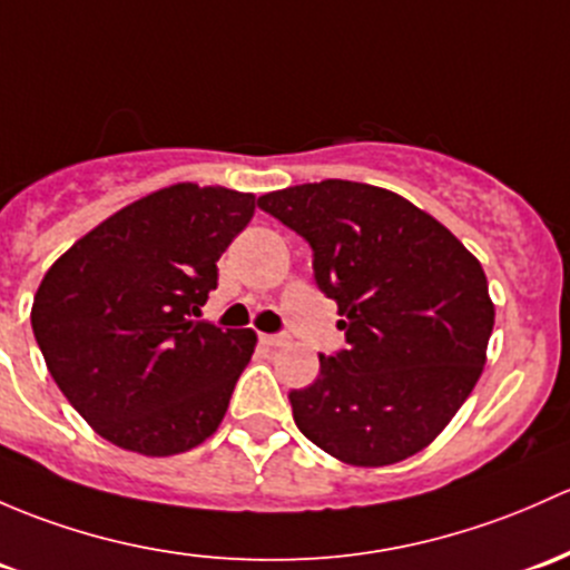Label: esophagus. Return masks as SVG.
<instances>
[{"label":"esophagus","instance_id":"esophagus-1","mask_svg":"<svg viewBox=\"0 0 570 570\" xmlns=\"http://www.w3.org/2000/svg\"><path fill=\"white\" fill-rule=\"evenodd\" d=\"M262 341H265L267 346H286V344H289V335H286V333H267V335H262Z\"/></svg>","mask_w":570,"mask_h":570}]
</instances>
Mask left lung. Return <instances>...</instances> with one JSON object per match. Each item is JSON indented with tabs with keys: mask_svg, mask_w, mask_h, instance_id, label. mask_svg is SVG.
<instances>
[{
	"mask_svg": "<svg viewBox=\"0 0 570 570\" xmlns=\"http://www.w3.org/2000/svg\"><path fill=\"white\" fill-rule=\"evenodd\" d=\"M314 250L346 350L292 391L297 429L344 464L415 456L451 423L487 363L494 327L481 262L404 196L322 179L259 196Z\"/></svg>",
	"mask_w": 570,
	"mask_h": 570,
	"instance_id": "obj_1",
	"label": "left lung"
}]
</instances>
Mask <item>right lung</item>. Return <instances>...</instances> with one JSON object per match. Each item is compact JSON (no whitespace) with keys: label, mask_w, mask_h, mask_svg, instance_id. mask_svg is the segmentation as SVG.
Returning <instances> with one entry per match:
<instances>
[{"label":"right lung","mask_w":570,"mask_h":570,"mask_svg":"<svg viewBox=\"0 0 570 570\" xmlns=\"http://www.w3.org/2000/svg\"><path fill=\"white\" fill-rule=\"evenodd\" d=\"M256 196L177 183L122 207L43 275L32 331L65 399L104 440L175 456L220 426L254 331L199 322Z\"/></svg>","instance_id":"right-lung-1"}]
</instances>
